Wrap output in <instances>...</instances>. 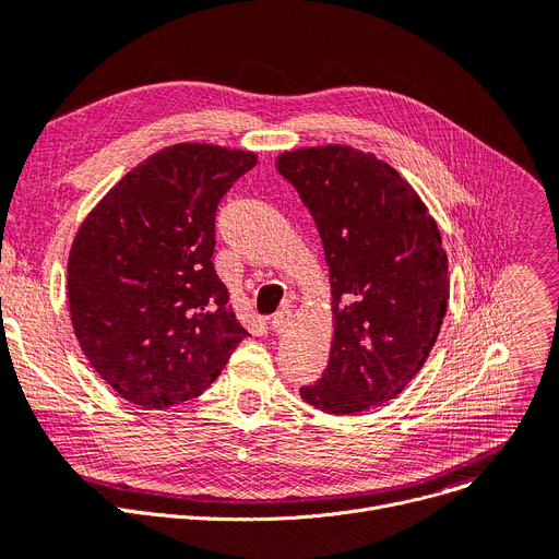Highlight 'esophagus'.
I'll use <instances>...</instances> for the list:
<instances>
[{
	"label": "esophagus",
	"instance_id": "1",
	"mask_svg": "<svg viewBox=\"0 0 559 559\" xmlns=\"http://www.w3.org/2000/svg\"><path fill=\"white\" fill-rule=\"evenodd\" d=\"M289 321H292V312L287 310V308H283V310H278L274 317H272V331H276V333H283L287 326H289Z\"/></svg>",
	"mask_w": 559,
	"mask_h": 559
}]
</instances>
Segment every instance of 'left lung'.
<instances>
[{
    "label": "left lung",
    "mask_w": 559,
    "mask_h": 559,
    "mask_svg": "<svg viewBox=\"0 0 559 559\" xmlns=\"http://www.w3.org/2000/svg\"><path fill=\"white\" fill-rule=\"evenodd\" d=\"M310 211L331 274L329 365L301 399L358 415L396 399L424 367L449 304V258L415 188L346 144L276 158Z\"/></svg>",
    "instance_id": "left-lung-1"
}]
</instances>
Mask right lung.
<instances>
[{"instance_id":"obj_1","label":"right lung","mask_w":559,"mask_h":559,"mask_svg":"<svg viewBox=\"0 0 559 559\" xmlns=\"http://www.w3.org/2000/svg\"><path fill=\"white\" fill-rule=\"evenodd\" d=\"M258 156L217 144L165 146L83 219L68 260V301L83 356L146 409L211 388L249 333L213 267L215 213Z\"/></svg>"}]
</instances>
